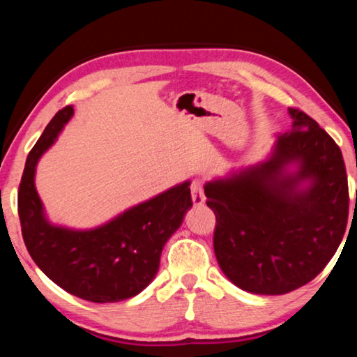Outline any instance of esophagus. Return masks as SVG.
<instances>
[{"label": "esophagus", "mask_w": 357, "mask_h": 357, "mask_svg": "<svg viewBox=\"0 0 357 357\" xmlns=\"http://www.w3.org/2000/svg\"><path fill=\"white\" fill-rule=\"evenodd\" d=\"M190 192H192V202L195 206H202V204H204V202H206V197H204L203 185L200 181H193L190 185Z\"/></svg>", "instance_id": "obj_1"}]
</instances>
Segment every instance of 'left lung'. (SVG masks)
<instances>
[{"label":"left lung","instance_id":"8db88e82","mask_svg":"<svg viewBox=\"0 0 357 357\" xmlns=\"http://www.w3.org/2000/svg\"><path fill=\"white\" fill-rule=\"evenodd\" d=\"M275 135L264 160L204 184L217 225L214 252L227 279L253 294H287L334 257L348 220L342 151L304 112Z\"/></svg>","mask_w":357,"mask_h":357}]
</instances>
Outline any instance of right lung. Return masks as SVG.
<instances>
[{"label": "right lung", "mask_w": 357, "mask_h": 357, "mask_svg": "<svg viewBox=\"0 0 357 357\" xmlns=\"http://www.w3.org/2000/svg\"><path fill=\"white\" fill-rule=\"evenodd\" d=\"M72 116V105L59 110L26 159L19 187L23 241L42 273L77 298L98 304L134 298L154 280L167 241L192 208L190 181L98 227L70 228L50 222L36 190V168Z\"/></svg>", "instance_id": "obj_1"}]
</instances>
